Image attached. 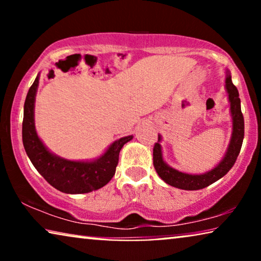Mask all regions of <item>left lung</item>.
Segmentation results:
<instances>
[{
	"instance_id": "obj_1",
	"label": "left lung",
	"mask_w": 261,
	"mask_h": 261,
	"mask_svg": "<svg viewBox=\"0 0 261 261\" xmlns=\"http://www.w3.org/2000/svg\"><path fill=\"white\" fill-rule=\"evenodd\" d=\"M224 88H226L228 101H229V112L231 116V135L229 144L226 149V153L222 159L216 164L215 167L206 171L204 173H187L181 172L170 166L163 156V148L160 142L163 138L158 135V142H155L153 148V165L158 173V176L171 187L181 189V190H199L209 187L215 183L224 174L228 173L237 162V158L240 153L242 141L245 135V122L241 113V102L239 97V91L231 82L230 72L226 70V80H224Z\"/></svg>"
}]
</instances>
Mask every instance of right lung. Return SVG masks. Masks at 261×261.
<instances>
[{
    "mask_svg": "<svg viewBox=\"0 0 261 261\" xmlns=\"http://www.w3.org/2000/svg\"><path fill=\"white\" fill-rule=\"evenodd\" d=\"M40 73L28 90L23 106L22 142L28 158L39 173L57 190L65 194H87L108 184L119 163V154L133 135L112 142L105 153L90 160H70L48 149L35 129L34 108Z\"/></svg>",
    "mask_w": 261,
    "mask_h": 261,
    "instance_id": "obj_1",
    "label": "right lung"
}]
</instances>
